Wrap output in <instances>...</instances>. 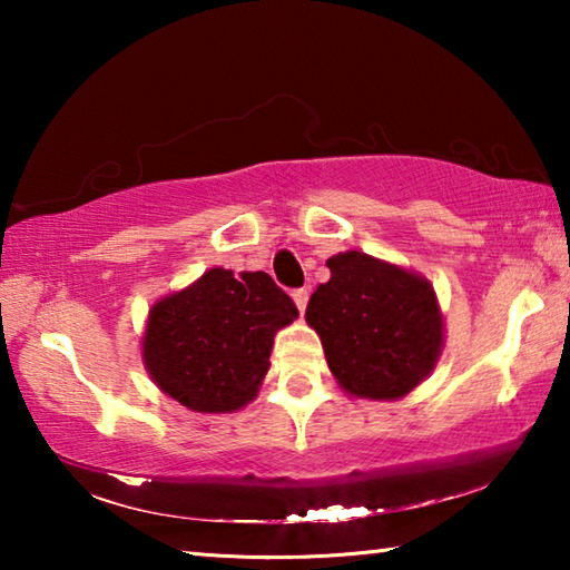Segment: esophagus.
<instances>
[{"label":"esophagus","instance_id":"1","mask_svg":"<svg viewBox=\"0 0 570 570\" xmlns=\"http://www.w3.org/2000/svg\"><path fill=\"white\" fill-rule=\"evenodd\" d=\"M292 296H294V302H296V308H298V312L304 314L306 302H308V292H306V288H294Z\"/></svg>","mask_w":570,"mask_h":570}]
</instances>
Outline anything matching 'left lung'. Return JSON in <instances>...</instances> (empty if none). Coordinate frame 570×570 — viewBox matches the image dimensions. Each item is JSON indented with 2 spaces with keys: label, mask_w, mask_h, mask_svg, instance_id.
Listing matches in <instances>:
<instances>
[{
  "label": "left lung",
  "mask_w": 570,
  "mask_h": 570,
  "mask_svg": "<svg viewBox=\"0 0 570 570\" xmlns=\"http://www.w3.org/2000/svg\"><path fill=\"white\" fill-rule=\"evenodd\" d=\"M332 278L308 298L306 324L344 392L400 400L435 370L445 344L440 304L428 278L344 250L326 262Z\"/></svg>",
  "instance_id": "8db88e82"
}]
</instances>
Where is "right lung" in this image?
Instances as JSON below:
<instances>
[{"instance_id":"right-lung-1","label":"right lung","mask_w":570,"mask_h":570,"mask_svg":"<svg viewBox=\"0 0 570 570\" xmlns=\"http://www.w3.org/2000/svg\"><path fill=\"white\" fill-rule=\"evenodd\" d=\"M298 316L264 272L210 268L153 304L142 364L158 387L193 412H236L256 397L274 336Z\"/></svg>"}]
</instances>
